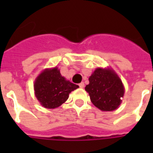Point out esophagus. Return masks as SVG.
<instances>
[{
  "instance_id": "34e87169",
  "label": "esophagus",
  "mask_w": 153,
  "mask_h": 153,
  "mask_svg": "<svg viewBox=\"0 0 153 153\" xmlns=\"http://www.w3.org/2000/svg\"><path fill=\"white\" fill-rule=\"evenodd\" d=\"M79 86L80 88H83V87H84V83H83V82H81L79 84Z\"/></svg>"
}]
</instances>
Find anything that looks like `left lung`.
Here are the masks:
<instances>
[{"label":"left lung","mask_w":153,"mask_h":153,"mask_svg":"<svg viewBox=\"0 0 153 153\" xmlns=\"http://www.w3.org/2000/svg\"><path fill=\"white\" fill-rule=\"evenodd\" d=\"M89 81L85 90L89 93L94 106L102 111H113L118 108L123 97L124 87L113 70L97 69Z\"/></svg>","instance_id":"obj_1"}]
</instances>
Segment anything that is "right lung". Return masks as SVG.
<instances>
[{"label": "right lung", "instance_id": "obj_1", "mask_svg": "<svg viewBox=\"0 0 153 153\" xmlns=\"http://www.w3.org/2000/svg\"><path fill=\"white\" fill-rule=\"evenodd\" d=\"M79 87L62 76L56 67L44 70L34 83L35 95L42 106L47 109L60 106L69 97L70 92Z\"/></svg>", "mask_w": 153, "mask_h": 153}]
</instances>
